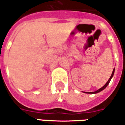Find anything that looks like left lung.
Masks as SVG:
<instances>
[{
  "instance_id": "left-lung-1",
  "label": "left lung",
  "mask_w": 125,
  "mask_h": 125,
  "mask_svg": "<svg viewBox=\"0 0 125 125\" xmlns=\"http://www.w3.org/2000/svg\"><path fill=\"white\" fill-rule=\"evenodd\" d=\"M114 69L113 70V71H112V73L111 76H110V78H109V80L108 81V82H107V83H106L104 84V86H103L102 88H100L99 89H98L97 91H94V92H86V93H91V94H93V93H99V92H100V91H102V90L104 89L105 87L108 86V84L110 83V80L112 79V76H113V75H114Z\"/></svg>"
}]
</instances>
